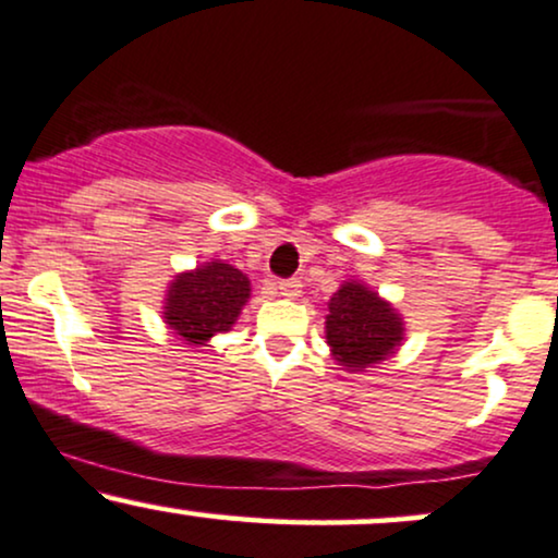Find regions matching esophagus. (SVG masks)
Masks as SVG:
<instances>
[{"label": "esophagus", "mask_w": 558, "mask_h": 558, "mask_svg": "<svg viewBox=\"0 0 558 558\" xmlns=\"http://www.w3.org/2000/svg\"><path fill=\"white\" fill-rule=\"evenodd\" d=\"M277 292L281 294V298L294 300V298H300V292H303V284H300L298 279H284L277 284Z\"/></svg>", "instance_id": "obj_1"}]
</instances>
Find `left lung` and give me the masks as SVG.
I'll return each instance as SVG.
<instances>
[{
    "mask_svg": "<svg viewBox=\"0 0 558 558\" xmlns=\"http://www.w3.org/2000/svg\"><path fill=\"white\" fill-rule=\"evenodd\" d=\"M326 305V344L347 373L376 368L402 347V313L365 281H344Z\"/></svg>",
    "mask_w": 558,
    "mask_h": 558,
    "instance_id": "left-lung-1",
    "label": "left lung"
}]
</instances>
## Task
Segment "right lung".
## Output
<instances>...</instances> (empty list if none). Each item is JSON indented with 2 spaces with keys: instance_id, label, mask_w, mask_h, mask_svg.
<instances>
[{
  "instance_id": "right-lung-1",
  "label": "right lung",
  "mask_w": 558,
  "mask_h": 558,
  "mask_svg": "<svg viewBox=\"0 0 558 558\" xmlns=\"http://www.w3.org/2000/svg\"><path fill=\"white\" fill-rule=\"evenodd\" d=\"M247 300V274L214 258L169 281L161 318L185 344L206 347L216 333L232 331Z\"/></svg>"
}]
</instances>
